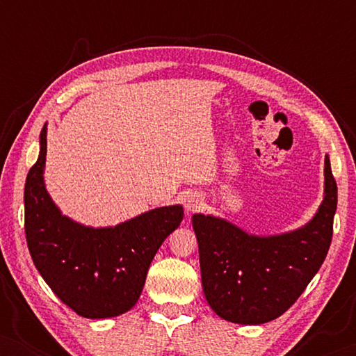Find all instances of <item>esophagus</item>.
Segmentation results:
<instances>
[{"mask_svg": "<svg viewBox=\"0 0 356 356\" xmlns=\"http://www.w3.org/2000/svg\"><path fill=\"white\" fill-rule=\"evenodd\" d=\"M201 204H202V199L199 197L197 194H189V196H186V199H184V209H186L188 213L197 211Z\"/></svg>", "mask_w": 356, "mask_h": 356, "instance_id": "esophagus-1", "label": "esophagus"}]
</instances>
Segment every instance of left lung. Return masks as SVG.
<instances>
[{"mask_svg":"<svg viewBox=\"0 0 356 356\" xmlns=\"http://www.w3.org/2000/svg\"><path fill=\"white\" fill-rule=\"evenodd\" d=\"M324 163V201L313 220L295 232L256 236L223 218L194 213L204 295L220 318L251 325L279 318L323 266L337 209L327 155Z\"/></svg>","mask_w":356,"mask_h":356,"instance_id":"obj_1","label":"left lung"}]
</instances>
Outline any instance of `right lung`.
<instances>
[{"instance_id": "add662e5", "label": "right lung", "mask_w": 356, "mask_h": 356, "mask_svg": "<svg viewBox=\"0 0 356 356\" xmlns=\"http://www.w3.org/2000/svg\"><path fill=\"white\" fill-rule=\"evenodd\" d=\"M47 124L40 154L24 188L26 240L43 280L82 318H115L138 303L155 252L183 220L181 206L159 207L116 227L92 228L61 216L43 183Z\"/></svg>"}]
</instances>
